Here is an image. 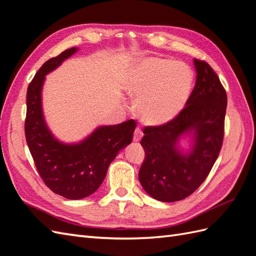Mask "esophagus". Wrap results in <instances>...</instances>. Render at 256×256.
<instances>
[{"mask_svg":"<svg viewBox=\"0 0 256 256\" xmlns=\"http://www.w3.org/2000/svg\"><path fill=\"white\" fill-rule=\"evenodd\" d=\"M142 128H135V132H134V142H140V140H142Z\"/></svg>","mask_w":256,"mask_h":256,"instance_id":"obj_1","label":"esophagus"}]
</instances>
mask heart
<instances>
[{"label": "heart", "mask_w": 256, "mask_h": 256, "mask_svg": "<svg viewBox=\"0 0 256 256\" xmlns=\"http://www.w3.org/2000/svg\"><path fill=\"white\" fill-rule=\"evenodd\" d=\"M193 85V72L182 62L148 56L135 64L126 90L138 100V110L147 123L162 126L183 110Z\"/></svg>", "instance_id": "obj_1"}]
</instances>
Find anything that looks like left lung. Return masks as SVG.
Segmentation results:
<instances>
[{
  "instance_id": "left-lung-1",
  "label": "left lung",
  "mask_w": 256,
  "mask_h": 256,
  "mask_svg": "<svg viewBox=\"0 0 256 256\" xmlns=\"http://www.w3.org/2000/svg\"><path fill=\"white\" fill-rule=\"evenodd\" d=\"M196 82L184 108L174 120L144 128L140 144L146 159L138 179L142 188L160 202L188 198L210 172L220 152L227 94L208 64L194 58ZM189 140L188 150L180 147Z\"/></svg>"
}]
</instances>
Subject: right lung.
I'll return each instance as SVG.
<instances>
[{
    "label": "right lung",
    "mask_w": 256,
    "mask_h": 256,
    "mask_svg": "<svg viewBox=\"0 0 256 256\" xmlns=\"http://www.w3.org/2000/svg\"><path fill=\"white\" fill-rule=\"evenodd\" d=\"M78 51L74 46L48 60L36 73L27 90L26 140L40 176L52 192L68 200H82L98 190L110 164L132 142L134 120L98 126L77 142H63L44 120L42 87L46 75Z\"/></svg>",
    "instance_id": "right-lung-1"
}]
</instances>
